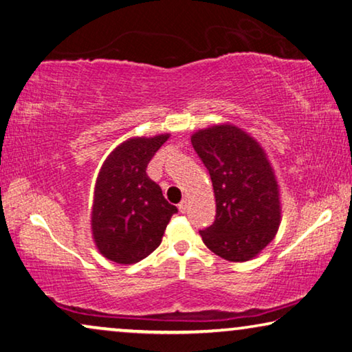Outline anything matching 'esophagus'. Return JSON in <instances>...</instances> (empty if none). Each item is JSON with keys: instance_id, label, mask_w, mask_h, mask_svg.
I'll return each mask as SVG.
<instances>
[{"instance_id": "34e87169", "label": "esophagus", "mask_w": 352, "mask_h": 352, "mask_svg": "<svg viewBox=\"0 0 352 352\" xmlns=\"http://www.w3.org/2000/svg\"><path fill=\"white\" fill-rule=\"evenodd\" d=\"M177 208H179V211L184 214V212H187V201L186 200H182L179 205H177Z\"/></svg>"}]
</instances>
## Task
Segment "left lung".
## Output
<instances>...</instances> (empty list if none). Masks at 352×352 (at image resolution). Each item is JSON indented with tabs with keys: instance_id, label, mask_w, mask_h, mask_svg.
Masks as SVG:
<instances>
[{
	"instance_id": "obj_1",
	"label": "left lung",
	"mask_w": 352,
	"mask_h": 352,
	"mask_svg": "<svg viewBox=\"0 0 352 352\" xmlns=\"http://www.w3.org/2000/svg\"><path fill=\"white\" fill-rule=\"evenodd\" d=\"M192 146L211 176L216 217L200 232L219 257L244 262L276 235L279 192L258 142L233 125H217L192 136Z\"/></svg>"
}]
</instances>
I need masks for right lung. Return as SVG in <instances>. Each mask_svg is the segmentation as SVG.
I'll return each instance as SVG.
<instances>
[{
	"label": "right lung",
	"instance_id": "add662e5",
	"mask_svg": "<svg viewBox=\"0 0 352 352\" xmlns=\"http://www.w3.org/2000/svg\"><path fill=\"white\" fill-rule=\"evenodd\" d=\"M168 140L133 138L113 151L95 186L91 230L100 252L117 263H135L159 248L177 208L165 200L146 168Z\"/></svg>",
	"mask_w": 352,
	"mask_h": 352
}]
</instances>
